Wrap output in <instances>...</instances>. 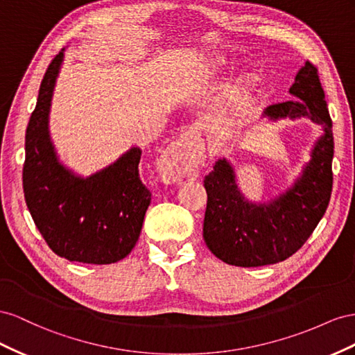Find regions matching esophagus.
Returning <instances> with one entry per match:
<instances>
[{"instance_id": "obj_1", "label": "esophagus", "mask_w": 355, "mask_h": 355, "mask_svg": "<svg viewBox=\"0 0 355 355\" xmlns=\"http://www.w3.org/2000/svg\"><path fill=\"white\" fill-rule=\"evenodd\" d=\"M198 139L195 130H187L164 151L159 160V172L165 183H181L186 178L196 175L190 147L196 144Z\"/></svg>"}]
</instances>
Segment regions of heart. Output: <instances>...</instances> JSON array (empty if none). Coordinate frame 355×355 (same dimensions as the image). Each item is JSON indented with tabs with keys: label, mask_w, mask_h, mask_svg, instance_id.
I'll return each instance as SVG.
<instances>
[{
	"label": "heart",
	"mask_w": 355,
	"mask_h": 355,
	"mask_svg": "<svg viewBox=\"0 0 355 355\" xmlns=\"http://www.w3.org/2000/svg\"><path fill=\"white\" fill-rule=\"evenodd\" d=\"M232 68H234V65L227 59H218L216 62V69L220 74L229 73ZM259 82L260 78L256 73H248L242 77L235 86H232L226 92V107L234 113H245L251 107L252 99H254Z\"/></svg>",
	"instance_id": "b5f03b06"
}]
</instances>
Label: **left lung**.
Segmentation results:
<instances>
[{
	"label": "left lung",
	"instance_id": "left-lung-1",
	"mask_svg": "<svg viewBox=\"0 0 355 355\" xmlns=\"http://www.w3.org/2000/svg\"><path fill=\"white\" fill-rule=\"evenodd\" d=\"M290 94L297 99L269 105L263 117H308L324 130L295 184L275 199L254 204L239 191L234 166L225 157L204 180V239L212 254L227 265L256 268L288 259L305 244L329 207L335 143L318 69L309 60L299 69Z\"/></svg>",
	"mask_w": 355,
	"mask_h": 355
}]
</instances>
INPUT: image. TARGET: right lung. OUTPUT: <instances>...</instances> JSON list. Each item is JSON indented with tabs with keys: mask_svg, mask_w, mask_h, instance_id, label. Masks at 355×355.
Listing matches in <instances>:
<instances>
[{
	"mask_svg": "<svg viewBox=\"0 0 355 355\" xmlns=\"http://www.w3.org/2000/svg\"><path fill=\"white\" fill-rule=\"evenodd\" d=\"M64 49L50 62L26 128L24 193L40 234L69 261L110 265L125 259L143 227L151 193L138 174L132 147L90 177L60 164L49 134V113Z\"/></svg>",
	"mask_w": 355,
	"mask_h": 355,
	"instance_id": "1",
	"label": "right lung"
}]
</instances>
